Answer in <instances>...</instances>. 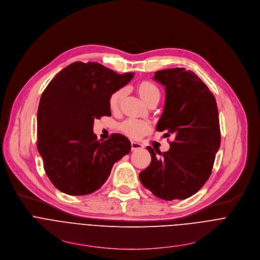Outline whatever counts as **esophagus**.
<instances>
[{
	"label": "esophagus",
	"mask_w": 260,
	"mask_h": 260,
	"mask_svg": "<svg viewBox=\"0 0 260 260\" xmlns=\"http://www.w3.org/2000/svg\"><path fill=\"white\" fill-rule=\"evenodd\" d=\"M142 148H143V146L140 145V143L135 142V141H132V142H131V150H132V151H137V150H140V149H142Z\"/></svg>",
	"instance_id": "1"
}]
</instances>
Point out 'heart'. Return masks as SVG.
<instances>
[{"instance_id": "heart-1", "label": "heart", "mask_w": 260, "mask_h": 260, "mask_svg": "<svg viewBox=\"0 0 260 260\" xmlns=\"http://www.w3.org/2000/svg\"><path fill=\"white\" fill-rule=\"evenodd\" d=\"M136 91L140 99L151 107L158 104V102L161 99V90L159 89V86L150 80L140 81L136 86ZM126 95V88L118 89L113 93H111V95L108 98V106L111 111H119ZM119 129L126 136L133 139H139L150 132L151 126L148 122L145 121L126 120L119 125Z\"/></svg>"}]
</instances>
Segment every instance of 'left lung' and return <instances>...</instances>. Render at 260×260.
<instances>
[{
  "label": "left lung",
  "mask_w": 260,
  "mask_h": 260,
  "mask_svg": "<svg viewBox=\"0 0 260 260\" xmlns=\"http://www.w3.org/2000/svg\"><path fill=\"white\" fill-rule=\"evenodd\" d=\"M165 85L164 111L157 131L174 136L170 149L161 153L148 147L152 162L139 174L145 188L164 200L186 199L209 180L221 133L213 93L194 72L184 68L155 72Z\"/></svg>",
  "instance_id": "8db88e82"
}]
</instances>
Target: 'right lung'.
Wrapping results in <instances>:
<instances>
[{
	"label": "right lung",
	"mask_w": 260,
	"mask_h": 260,
	"mask_svg": "<svg viewBox=\"0 0 260 260\" xmlns=\"http://www.w3.org/2000/svg\"><path fill=\"white\" fill-rule=\"evenodd\" d=\"M133 77L94 62H75L57 73L42 93L37 113V149L53 186L86 195L108 179L131 143L121 134L97 140L93 123L111 115L108 98Z\"/></svg>",
	"instance_id": "1"
}]
</instances>
